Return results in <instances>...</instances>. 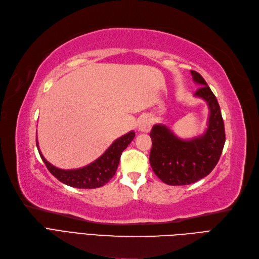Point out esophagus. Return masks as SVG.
<instances>
[{
    "instance_id": "1",
    "label": "esophagus",
    "mask_w": 259,
    "mask_h": 259,
    "mask_svg": "<svg viewBox=\"0 0 259 259\" xmlns=\"http://www.w3.org/2000/svg\"><path fill=\"white\" fill-rule=\"evenodd\" d=\"M151 127H152V122H151V119L148 117V115H142V117L139 118L138 130L140 132L148 133V132H150Z\"/></svg>"
}]
</instances>
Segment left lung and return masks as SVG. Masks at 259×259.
I'll list each match as a JSON object with an SVG mask.
<instances>
[{
	"label": "left lung",
	"mask_w": 259,
	"mask_h": 259,
	"mask_svg": "<svg viewBox=\"0 0 259 259\" xmlns=\"http://www.w3.org/2000/svg\"><path fill=\"white\" fill-rule=\"evenodd\" d=\"M191 74L194 81L200 85L195 96L206 101L210 110L206 132L184 140L164 124H155L150 133L151 167L168 185L191 184L208 176L217 166L225 145L224 121L217 97L200 74L195 70H191Z\"/></svg>",
	"instance_id": "8db88e82"
}]
</instances>
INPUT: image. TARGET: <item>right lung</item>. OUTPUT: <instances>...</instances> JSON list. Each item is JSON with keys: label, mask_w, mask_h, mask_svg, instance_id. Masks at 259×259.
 Here are the masks:
<instances>
[{"label": "right lung", "mask_w": 259, "mask_h": 259, "mask_svg": "<svg viewBox=\"0 0 259 259\" xmlns=\"http://www.w3.org/2000/svg\"><path fill=\"white\" fill-rule=\"evenodd\" d=\"M134 137H135V132L132 131L125 134L122 137L115 139L112 145L105 151L104 154L95 159L93 163L82 168L70 169V170H63V169L51 165L42 156L39 149L38 152L51 175L55 176L62 183L77 187V189H96V187H101L108 183L114 176L120 162L121 154L131 144ZM36 146L38 148L37 139Z\"/></svg>", "instance_id": "right-lung-1"}]
</instances>
